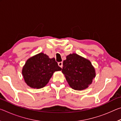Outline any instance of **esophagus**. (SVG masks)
Returning a JSON list of instances; mask_svg holds the SVG:
<instances>
[{"instance_id": "34e87169", "label": "esophagus", "mask_w": 121, "mask_h": 121, "mask_svg": "<svg viewBox=\"0 0 121 121\" xmlns=\"http://www.w3.org/2000/svg\"><path fill=\"white\" fill-rule=\"evenodd\" d=\"M58 65L59 67H60L61 68H62V66H63V63L62 62H58Z\"/></svg>"}]
</instances>
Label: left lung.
<instances>
[{"instance_id": "obj_1", "label": "left lung", "mask_w": 121, "mask_h": 121, "mask_svg": "<svg viewBox=\"0 0 121 121\" xmlns=\"http://www.w3.org/2000/svg\"><path fill=\"white\" fill-rule=\"evenodd\" d=\"M62 72L69 86L75 90L86 89L95 77L91 62L75 53L67 56L63 61Z\"/></svg>"}]
</instances>
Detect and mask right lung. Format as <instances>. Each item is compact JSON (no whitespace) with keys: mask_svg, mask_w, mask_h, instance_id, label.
Segmentation results:
<instances>
[{"mask_svg":"<svg viewBox=\"0 0 121 121\" xmlns=\"http://www.w3.org/2000/svg\"><path fill=\"white\" fill-rule=\"evenodd\" d=\"M61 69L54 58L50 59L40 53L26 61L22 69V75L30 87L40 89L48 83L53 73Z\"/></svg>","mask_w":121,"mask_h":121,"instance_id":"obj_1","label":"right lung"}]
</instances>
